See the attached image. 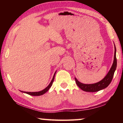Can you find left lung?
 Here are the masks:
<instances>
[{"instance_id": "1", "label": "left lung", "mask_w": 123, "mask_h": 123, "mask_svg": "<svg viewBox=\"0 0 123 123\" xmlns=\"http://www.w3.org/2000/svg\"><path fill=\"white\" fill-rule=\"evenodd\" d=\"M117 68V59H116V48L114 45V55L113 64L110 68L109 72H108L105 78L102 79L101 81L95 84H85L79 81L76 78H75L76 85L79 88H81L82 91L89 92H95L99 91L104 88H106L109 86L113 79L114 72Z\"/></svg>"}]
</instances>
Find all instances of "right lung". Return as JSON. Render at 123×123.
Here are the masks:
<instances>
[{"label":"right lung","instance_id":"1","mask_svg":"<svg viewBox=\"0 0 123 123\" xmlns=\"http://www.w3.org/2000/svg\"><path fill=\"white\" fill-rule=\"evenodd\" d=\"M56 71L55 72V73H54L53 78V79H52V80L51 81L50 83L49 84V85L46 87V88H44V89H43L42 91H41L39 92H24V91H20L22 92H23V93H26V94H28L29 95H32V96H39V95H42L44 94V93H46L49 90V88L51 87L52 85H53V83L54 80V78H55V75L56 74Z\"/></svg>","mask_w":123,"mask_h":123}]
</instances>
